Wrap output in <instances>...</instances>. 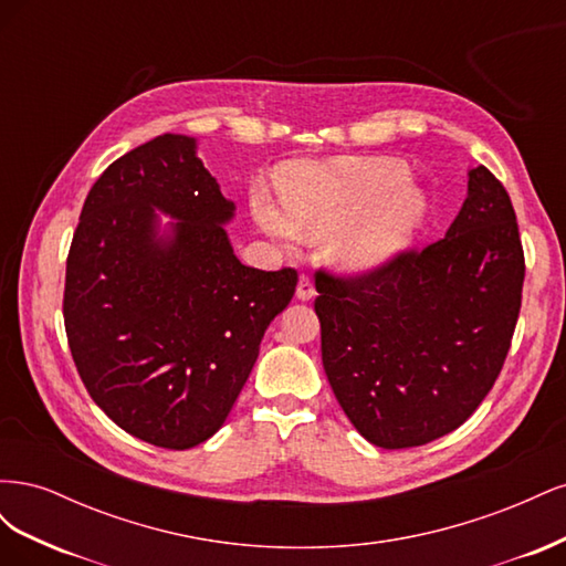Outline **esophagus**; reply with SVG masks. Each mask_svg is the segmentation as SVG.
<instances>
[{
    "label": "esophagus",
    "instance_id": "obj_1",
    "mask_svg": "<svg viewBox=\"0 0 566 566\" xmlns=\"http://www.w3.org/2000/svg\"><path fill=\"white\" fill-rule=\"evenodd\" d=\"M314 295H316L314 281H312L310 276H306V273H302L300 283H297V297H300L302 302H310V300H314Z\"/></svg>",
    "mask_w": 566,
    "mask_h": 566
}]
</instances>
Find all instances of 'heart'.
Masks as SVG:
<instances>
[{
  "mask_svg": "<svg viewBox=\"0 0 566 566\" xmlns=\"http://www.w3.org/2000/svg\"><path fill=\"white\" fill-rule=\"evenodd\" d=\"M281 200L283 208L254 196L256 224L285 245L342 228L333 260L349 271L380 266L401 252L427 214V196L410 181V169L394 158L293 163L283 169Z\"/></svg>",
  "mask_w": 566,
  "mask_h": 566,
  "instance_id": "obj_1",
  "label": "heart"
}]
</instances>
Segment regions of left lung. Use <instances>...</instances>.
<instances>
[{
    "mask_svg": "<svg viewBox=\"0 0 566 566\" xmlns=\"http://www.w3.org/2000/svg\"><path fill=\"white\" fill-rule=\"evenodd\" d=\"M522 285L515 208L484 165L441 241L356 276L318 269L323 368L361 437L408 449L458 430L501 375Z\"/></svg>",
    "mask_w": 566,
    "mask_h": 566,
    "instance_id": "left-lung-1",
    "label": "left lung"
}]
</instances>
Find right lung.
<instances>
[{
  "instance_id": "add662e5",
  "label": "right lung",
  "mask_w": 566,
  "mask_h": 566,
  "mask_svg": "<svg viewBox=\"0 0 566 566\" xmlns=\"http://www.w3.org/2000/svg\"><path fill=\"white\" fill-rule=\"evenodd\" d=\"M156 209L180 219L172 237L157 235ZM233 210L181 134L125 153L84 200L65 264L67 345L96 406L153 447L193 449L224 424L295 295V269L233 254L221 227Z\"/></svg>"
}]
</instances>
